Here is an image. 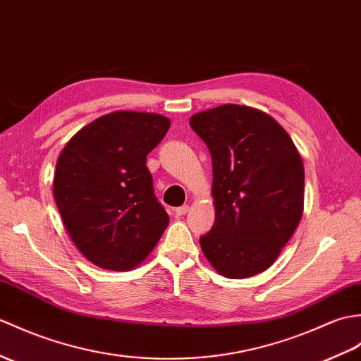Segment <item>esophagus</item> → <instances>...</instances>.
Masks as SVG:
<instances>
[{
	"label": "esophagus",
	"instance_id": "1",
	"mask_svg": "<svg viewBox=\"0 0 361 361\" xmlns=\"http://www.w3.org/2000/svg\"><path fill=\"white\" fill-rule=\"evenodd\" d=\"M188 211H189V206H188V204H186V206H181V207L175 209V215H177V216H183V215L188 214Z\"/></svg>",
	"mask_w": 361,
	"mask_h": 361
}]
</instances>
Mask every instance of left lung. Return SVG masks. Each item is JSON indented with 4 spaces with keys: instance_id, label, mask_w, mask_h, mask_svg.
Here are the masks:
<instances>
[{
    "instance_id": "8db88e82",
    "label": "left lung",
    "mask_w": 361,
    "mask_h": 361,
    "mask_svg": "<svg viewBox=\"0 0 361 361\" xmlns=\"http://www.w3.org/2000/svg\"><path fill=\"white\" fill-rule=\"evenodd\" d=\"M212 157L215 223L200 246L214 269L249 279L271 267L305 206V167L294 141L271 115L223 104L190 116Z\"/></svg>"
}]
</instances>
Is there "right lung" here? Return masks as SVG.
<instances>
[{
  "label": "right lung",
  "instance_id": "add662e5",
  "mask_svg": "<svg viewBox=\"0 0 361 361\" xmlns=\"http://www.w3.org/2000/svg\"><path fill=\"white\" fill-rule=\"evenodd\" d=\"M169 128L160 114L112 112L75 133L58 157L56 207L75 246L95 266L133 269L169 224L146 166Z\"/></svg>",
  "mask_w": 361,
  "mask_h": 361
}]
</instances>
